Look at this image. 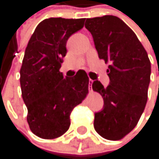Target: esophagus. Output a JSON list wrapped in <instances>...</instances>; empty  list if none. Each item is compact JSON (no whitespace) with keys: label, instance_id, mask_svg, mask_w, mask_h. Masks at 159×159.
Masks as SVG:
<instances>
[{"label":"esophagus","instance_id":"esophagus-1","mask_svg":"<svg viewBox=\"0 0 159 159\" xmlns=\"http://www.w3.org/2000/svg\"><path fill=\"white\" fill-rule=\"evenodd\" d=\"M93 80H91V79H89V87H90L91 88V85H93Z\"/></svg>","mask_w":159,"mask_h":159}]
</instances>
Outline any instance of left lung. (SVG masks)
<instances>
[{"instance_id":"8db88e82","label":"left lung","mask_w":159,"mask_h":159,"mask_svg":"<svg viewBox=\"0 0 159 159\" xmlns=\"http://www.w3.org/2000/svg\"><path fill=\"white\" fill-rule=\"evenodd\" d=\"M98 57L109 63L110 85L98 80L93 89L104 100L94 114V129L104 138L119 140L133 131L145 109L151 76L147 51L133 30L116 16L87 19Z\"/></svg>"}]
</instances>
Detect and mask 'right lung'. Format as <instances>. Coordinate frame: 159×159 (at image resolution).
<instances>
[{"instance_id": "obj_1", "label": "right lung", "mask_w": 159, "mask_h": 159, "mask_svg": "<svg viewBox=\"0 0 159 159\" xmlns=\"http://www.w3.org/2000/svg\"><path fill=\"white\" fill-rule=\"evenodd\" d=\"M85 19L49 18L30 37L20 70L23 100L31 132L44 139L57 138L69 130L70 115L85 99L89 77L78 70L72 78L60 72L66 41L84 26Z\"/></svg>"}]
</instances>
